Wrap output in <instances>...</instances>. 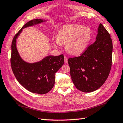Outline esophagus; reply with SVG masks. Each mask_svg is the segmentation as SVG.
I'll use <instances>...</instances> for the list:
<instances>
[{"label": "esophagus", "mask_w": 123, "mask_h": 123, "mask_svg": "<svg viewBox=\"0 0 123 123\" xmlns=\"http://www.w3.org/2000/svg\"><path fill=\"white\" fill-rule=\"evenodd\" d=\"M64 62L67 63L68 62V59L67 57L66 56H64Z\"/></svg>", "instance_id": "1"}]
</instances>
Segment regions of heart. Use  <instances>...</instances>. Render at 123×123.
Returning a JSON list of instances; mask_svg holds the SVG:
<instances>
[{"mask_svg": "<svg viewBox=\"0 0 123 123\" xmlns=\"http://www.w3.org/2000/svg\"><path fill=\"white\" fill-rule=\"evenodd\" d=\"M91 38L90 29L79 25H68L62 27L55 39L54 43L57 47L65 44L68 53L78 55L87 48Z\"/></svg>", "mask_w": 123, "mask_h": 123, "instance_id": "heart-1", "label": "heart"}]
</instances>
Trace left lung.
<instances>
[{
	"mask_svg": "<svg viewBox=\"0 0 123 123\" xmlns=\"http://www.w3.org/2000/svg\"><path fill=\"white\" fill-rule=\"evenodd\" d=\"M112 50L110 35L100 24L94 43L80 56L68 60L72 81L79 91L91 92L104 84L111 70Z\"/></svg>",
	"mask_w": 123,
	"mask_h": 123,
	"instance_id": "left-lung-1",
	"label": "left lung"
}]
</instances>
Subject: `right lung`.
<instances>
[{
	"label": "right lung",
	"instance_id": "right-lung-1",
	"mask_svg": "<svg viewBox=\"0 0 123 123\" xmlns=\"http://www.w3.org/2000/svg\"><path fill=\"white\" fill-rule=\"evenodd\" d=\"M43 22L45 20L41 19L28 22L15 35L11 45V65L16 79L28 91L39 94H45L53 88L55 81V74L64 64L63 55L48 56L39 62L28 63L19 55L16 39L23 29Z\"/></svg>",
	"mask_w": 123,
	"mask_h": 123
}]
</instances>
